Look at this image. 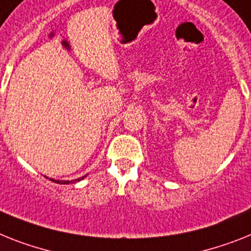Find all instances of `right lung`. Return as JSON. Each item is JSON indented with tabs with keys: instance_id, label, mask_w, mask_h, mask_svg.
Masks as SVG:
<instances>
[{
	"instance_id": "1",
	"label": "right lung",
	"mask_w": 251,
	"mask_h": 251,
	"mask_svg": "<svg viewBox=\"0 0 251 251\" xmlns=\"http://www.w3.org/2000/svg\"><path fill=\"white\" fill-rule=\"evenodd\" d=\"M84 177H85V176H84ZM84 177H81V178H84ZM81 178H77V180H74V181H56V180H52V181H54V182H57V184H69V182H76V181H80L81 180Z\"/></svg>"
}]
</instances>
